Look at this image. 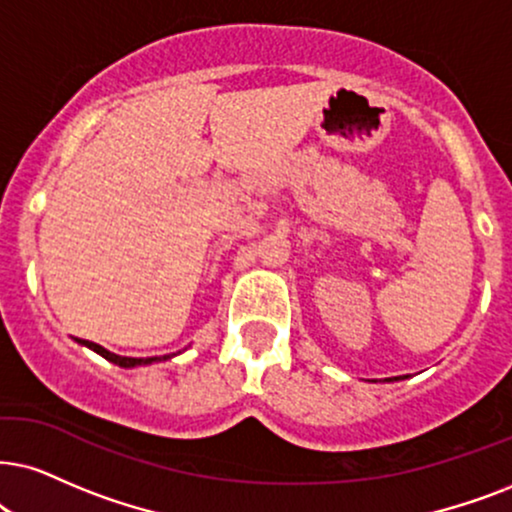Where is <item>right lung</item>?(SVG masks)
<instances>
[{
    "label": "right lung",
    "instance_id": "obj_1",
    "mask_svg": "<svg viewBox=\"0 0 512 512\" xmlns=\"http://www.w3.org/2000/svg\"><path fill=\"white\" fill-rule=\"evenodd\" d=\"M84 345L87 347H92L96 354H101L103 359H108V361H113V364H118V366H122V368H132V366H141V364H151V361H158V357H148V359H132V357H118V354H113V352H108V349H103L101 345H96V342H89V340H84ZM163 359H167V357H163Z\"/></svg>",
    "mask_w": 512,
    "mask_h": 512
}]
</instances>
